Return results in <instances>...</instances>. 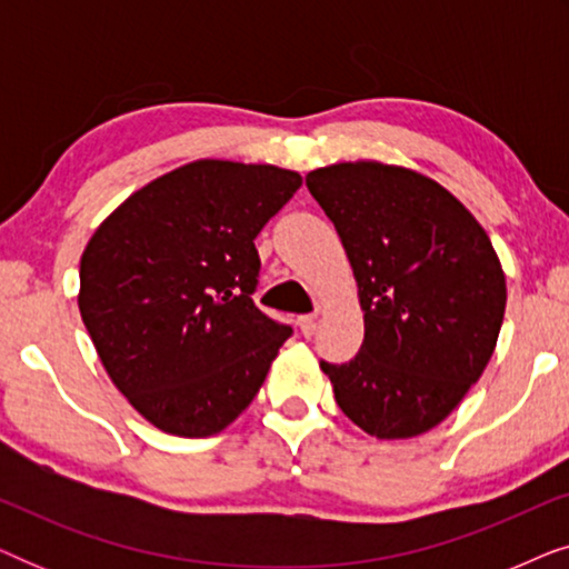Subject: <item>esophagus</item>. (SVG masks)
<instances>
[{"label": "esophagus", "mask_w": 569, "mask_h": 569, "mask_svg": "<svg viewBox=\"0 0 569 569\" xmlns=\"http://www.w3.org/2000/svg\"><path fill=\"white\" fill-rule=\"evenodd\" d=\"M298 326H300L302 337H313V333H316V316H300Z\"/></svg>", "instance_id": "esophagus-1"}]
</instances>
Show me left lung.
Here are the masks:
<instances>
[{"label": "left lung", "instance_id": "1", "mask_svg": "<svg viewBox=\"0 0 569 569\" xmlns=\"http://www.w3.org/2000/svg\"><path fill=\"white\" fill-rule=\"evenodd\" d=\"M306 186L345 243L365 310L360 352L321 360L333 399L380 440L432 430L495 352L508 292L492 240L415 170L339 162Z\"/></svg>", "mask_w": 569, "mask_h": 569}]
</instances>
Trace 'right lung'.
<instances>
[{
    "instance_id": "right-lung-1",
    "label": "right lung",
    "mask_w": 569,
    "mask_h": 569,
    "mask_svg": "<svg viewBox=\"0 0 569 569\" xmlns=\"http://www.w3.org/2000/svg\"><path fill=\"white\" fill-rule=\"evenodd\" d=\"M300 183L295 170L197 160L131 193L90 238L84 329L158 430L207 438L259 393L292 326L253 302V240Z\"/></svg>"
}]
</instances>
